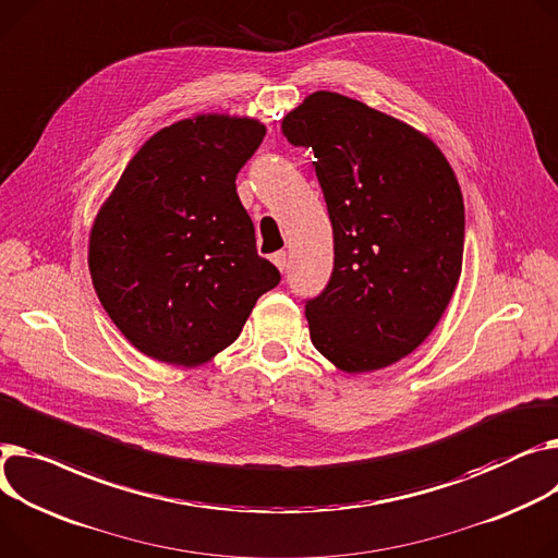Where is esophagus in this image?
Wrapping results in <instances>:
<instances>
[{
  "instance_id": "34e87169",
  "label": "esophagus",
  "mask_w": 558,
  "mask_h": 558,
  "mask_svg": "<svg viewBox=\"0 0 558 558\" xmlns=\"http://www.w3.org/2000/svg\"><path fill=\"white\" fill-rule=\"evenodd\" d=\"M271 263L276 265V269H278V271H284V269H287V265H289L287 253H284V251H278V253H274V255H271Z\"/></svg>"
}]
</instances>
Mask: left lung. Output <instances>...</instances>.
<instances>
[{
    "label": "left lung",
    "mask_w": 558,
    "mask_h": 558,
    "mask_svg": "<svg viewBox=\"0 0 558 558\" xmlns=\"http://www.w3.org/2000/svg\"><path fill=\"white\" fill-rule=\"evenodd\" d=\"M314 150L333 229V271L305 305L314 348L348 375L415 352L462 274L464 202L439 147L417 128L337 92L282 119Z\"/></svg>",
    "instance_id": "obj_1"
}]
</instances>
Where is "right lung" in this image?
<instances>
[{
	"label": "right lung",
	"mask_w": 558,
	"mask_h": 558,
	"mask_svg": "<svg viewBox=\"0 0 558 558\" xmlns=\"http://www.w3.org/2000/svg\"><path fill=\"white\" fill-rule=\"evenodd\" d=\"M267 128L195 114L147 138L98 208L89 274L100 305L145 356L197 367L227 350L280 282L255 251L235 177Z\"/></svg>",
	"instance_id": "add662e5"
}]
</instances>
